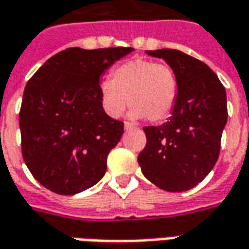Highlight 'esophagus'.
<instances>
[{
	"label": "esophagus",
	"instance_id": "obj_1",
	"mask_svg": "<svg viewBox=\"0 0 249 249\" xmlns=\"http://www.w3.org/2000/svg\"><path fill=\"white\" fill-rule=\"evenodd\" d=\"M124 128L126 130H128V129H135L136 126H135V125H133V124H130V123H128V121H125V123H124Z\"/></svg>",
	"mask_w": 249,
	"mask_h": 249
}]
</instances>
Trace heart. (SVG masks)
<instances>
[{
	"instance_id": "b5f03b06",
	"label": "heart",
	"mask_w": 249,
	"mask_h": 249,
	"mask_svg": "<svg viewBox=\"0 0 249 249\" xmlns=\"http://www.w3.org/2000/svg\"><path fill=\"white\" fill-rule=\"evenodd\" d=\"M101 104L104 110L120 117L126 100L133 119L160 123L173 112L178 97V78L170 64L135 58L116 66L110 81L100 85Z\"/></svg>"
}]
</instances>
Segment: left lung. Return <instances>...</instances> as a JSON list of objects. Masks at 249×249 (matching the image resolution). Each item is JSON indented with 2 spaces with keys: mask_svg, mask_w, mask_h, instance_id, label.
<instances>
[{
  "mask_svg": "<svg viewBox=\"0 0 249 249\" xmlns=\"http://www.w3.org/2000/svg\"><path fill=\"white\" fill-rule=\"evenodd\" d=\"M147 53L173 67L178 97L167 123L142 128L147 144L137 161L158 187L186 191L202 182L218 159L228 119L225 88L208 64L185 52L163 48Z\"/></svg>",
  "mask_w": 249,
  "mask_h": 249,
  "instance_id": "8db88e82",
  "label": "left lung"
}]
</instances>
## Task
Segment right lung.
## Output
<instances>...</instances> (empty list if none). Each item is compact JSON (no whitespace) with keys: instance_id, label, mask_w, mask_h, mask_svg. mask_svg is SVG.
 <instances>
[{"instance_id":"obj_1","label":"right lung","mask_w":249,"mask_h":249,"mask_svg":"<svg viewBox=\"0 0 249 249\" xmlns=\"http://www.w3.org/2000/svg\"><path fill=\"white\" fill-rule=\"evenodd\" d=\"M132 47L67 48L28 81L21 109V154L34 178L48 190L71 196L100 182L124 123L101 104L100 76Z\"/></svg>"}]
</instances>
